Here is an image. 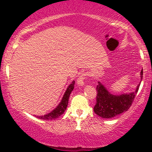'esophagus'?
<instances>
[{"label":"esophagus","mask_w":152,"mask_h":152,"mask_svg":"<svg viewBox=\"0 0 152 152\" xmlns=\"http://www.w3.org/2000/svg\"><path fill=\"white\" fill-rule=\"evenodd\" d=\"M86 74L83 73L81 75H80L78 78L77 79V84L79 86H84V79L86 78Z\"/></svg>","instance_id":"esophagus-1"}]
</instances>
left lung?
Masks as SVG:
<instances>
[{
  "instance_id": "1",
  "label": "left lung",
  "mask_w": 152,
  "mask_h": 152,
  "mask_svg": "<svg viewBox=\"0 0 152 152\" xmlns=\"http://www.w3.org/2000/svg\"><path fill=\"white\" fill-rule=\"evenodd\" d=\"M143 71H141L140 76L142 80ZM139 86H137L134 92L123 94L120 95H113L108 91L100 81H98L96 86V103L94 107V111L96 115L104 119H110L119 114L126 112L130 108L133 102Z\"/></svg>"
}]
</instances>
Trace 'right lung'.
Wrapping results in <instances>:
<instances>
[{
    "label": "right lung",
    "instance_id": "obj_1",
    "mask_svg": "<svg viewBox=\"0 0 152 152\" xmlns=\"http://www.w3.org/2000/svg\"><path fill=\"white\" fill-rule=\"evenodd\" d=\"M75 83V81L73 80L72 84H70L68 85L66 91L64 92V96H63L61 102L56 107V108H55L52 112L45 114V115H42V116H36V118H39L40 119H44V120H52V119H56L59 117V116H61V115H62L64 113V111L66 110L68 103V99H69L71 93H72V91L74 89Z\"/></svg>",
    "mask_w": 152,
    "mask_h": 152
}]
</instances>
